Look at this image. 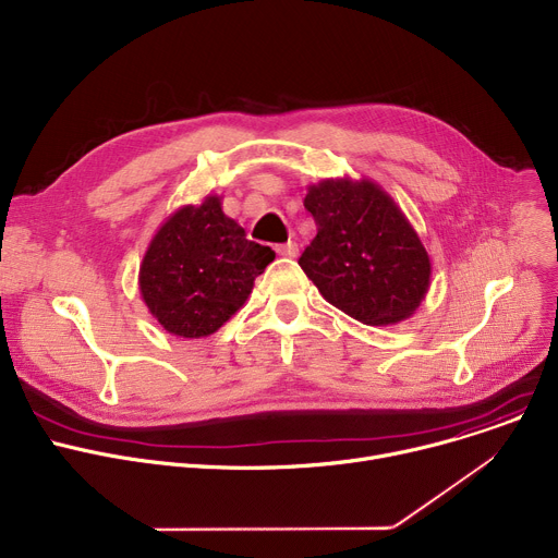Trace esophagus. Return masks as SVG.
I'll return each instance as SVG.
<instances>
[{"instance_id": "esophagus-1", "label": "esophagus", "mask_w": 558, "mask_h": 558, "mask_svg": "<svg viewBox=\"0 0 558 558\" xmlns=\"http://www.w3.org/2000/svg\"><path fill=\"white\" fill-rule=\"evenodd\" d=\"M276 251H278L282 257H295V255H299V244L289 240L287 244H280Z\"/></svg>"}]
</instances>
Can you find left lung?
Masks as SVG:
<instances>
[{"label":"left lung","instance_id":"obj_1","mask_svg":"<svg viewBox=\"0 0 558 558\" xmlns=\"http://www.w3.org/2000/svg\"><path fill=\"white\" fill-rule=\"evenodd\" d=\"M316 238L299 265L323 299L363 325L411 318L430 287V257L395 199L369 179L307 189Z\"/></svg>","mask_w":558,"mask_h":558}]
</instances>
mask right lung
<instances>
[{"label":"right lung","mask_w":558,"mask_h":558,"mask_svg":"<svg viewBox=\"0 0 558 558\" xmlns=\"http://www.w3.org/2000/svg\"><path fill=\"white\" fill-rule=\"evenodd\" d=\"M269 246L246 240L221 210V197L177 208L147 244L138 269L141 299L159 325L181 339H204L251 295L274 263Z\"/></svg>","instance_id":"1"}]
</instances>
